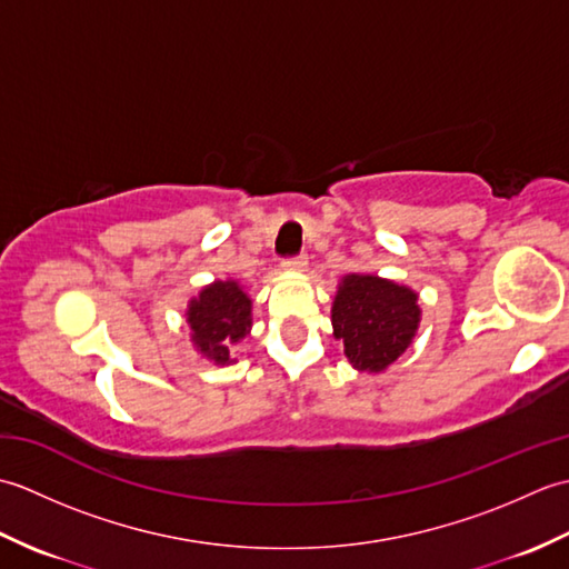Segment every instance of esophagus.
<instances>
[{"mask_svg":"<svg viewBox=\"0 0 569 569\" xmlns=\"http://www.w3.org/2000/svg\"><path fill=\"white\" fill-rule=\"evenodd\" d=\"M283 266H286V269H291V271H303L306 266H308V257H306V253H296V257H286V259H283Z\"/></svg>","mask_w":569,"mask_h":569,"instance_id":"obj_1","label":"esophagus"}]
</instances>
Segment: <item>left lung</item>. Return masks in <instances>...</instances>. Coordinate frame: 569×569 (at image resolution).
Segmentation results:
<instances>
[{
	"label": "left lung",
	"mask_w": 569,
	"mask_h": 569,
	"mask_svg": "<svg viewBox=\"0 0 569 569\" xmlns=\"http://www.w3.org/2000/svg\"><path fill=\"white\" fill-rule=\"evenodd\" d=\"M420 322L418 296L379 276H345L332 306V328L349 365L383 371L401 357Z\"/></svg>",
	"instance_id": "left-lung-1"
}]
</instances>
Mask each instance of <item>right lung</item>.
Listing matches in <instances>:
<instances>
[{"mask_svg":"<svg viewBox=\"0 0 569 569\" xmlns=\"http://www.w3.org/2000/svg\"><path fill=\"white\" fill-rule=\"evenodd\" d=\"M188 325L200 352L227 365L229 345L239 342L251 328V300L237 281H214L202 288L200 298L190 300Z\"/></svg>","mask_w":569,"mask_h":569,"instance_id":"add662e5","label":"right lung"}]
</instances>
